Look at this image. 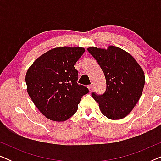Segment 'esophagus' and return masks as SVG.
Instances as JSON below:
<instances>
[{
	"instance_id": "obj_1",
	"label": "esophagus",
	"mask_w": 161,
	"mask_h": 161,
	"mask_svg": "<svg viewBox=\"0 0 161 161\" xmlns=\"http://www.w3.org/2000/svg\"><path fill=\"white\" fill-rule=\"evenodd\" d=\"M87 87H88V89H89V92H91L92 91V89H93V86H92V85H89Z\"/></svg>"
}]
</instances>
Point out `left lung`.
<instances>
[{"instance_id": "1", "label": "left lung", "mask_w": 161, "mask_h": 161, "mask_svg": "<svg viewBox=\"0 0 161 161\" xmlns=\"http://www.w3.org/2000/svg\"><path fill=\"white\" fill-rule=\"evenodd\" d=\"M87 50L100 66L106 80L105 93L97 95L93 92L92 97L107 118H125L142 96L145 83L144 71L130 54L118 47H90Z\"/></svg>"}]
</instances>
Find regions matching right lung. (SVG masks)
Wrapping results in <instances>:
<instances>
[{
  "label": "right lung",
  "instance_id": "1",
  "mask_svg": "<svg viewBox=\"0 0 161 161\" xmlns=\"http://www.w3.org/2000/svg\"><path fill=\"white\" fill-rule=\"evenodd\" d=\"M83 47H58L35 60L25 75L27 92L39 111L55 122H64L75 114L81 97L89 92L77 83L74 65Z\"/></svg>",
  "mask_w": 161,
  "mask_h": 161
}]
</instances>
